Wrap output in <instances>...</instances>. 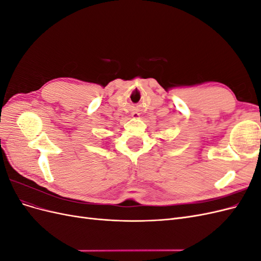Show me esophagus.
Segmentation results:
<instances>
[{"mask_svg": "<svg viewBox=\"0 0 261 261\" xmlns=\"http://www.w3.org/2000/svg\"><path fill=\"white\" fill-rule=\"evenodd\" d=\"M132 116L136 118V117H138V116H139V113H137V112H133V113H132Z\"/></svg>", "mask_w": 261, "mask_h": 261, "instance_id": "1", "label": "esophagus"}]
</instances>
